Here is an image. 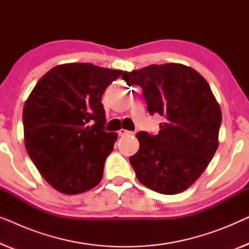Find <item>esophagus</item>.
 <instances>
[{"label":"esophagus","instance_id":"1","mask_svg":"<svg viewBox=\"0 0 249 249\" xmlns=\"http://www.w3.org/2000/svg\"><path fill=\"white\" fill-rule=\"evenodd\" d=\"M127 135H134V132L125 130V129H120V130H119V136H127Z\"/></svg>","mask_w":249,"mask_h":249}]
</instances>
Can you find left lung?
Instances as JSON below:
<instances>
[{
    "mask_svg": "<svg viewBox=\"0 0 249 249\" xmlns=\"http://www.w3.org/2000/svg\"><path fill=\"white\" fill-rule=\"evenodd\" d=\"M121 77L128 86L142 87L147 111L164 119L158 135H136L141 146L129 158L136 177L156 193H182L199 178L219 145L222 114L210 85L179 63L152 64Z\"/></svg>",
    "mask_w": 249,
    "mask_h": 249,
    "instance_id": "left-lung-1",
    "label": "left lung"
}]
</instances>
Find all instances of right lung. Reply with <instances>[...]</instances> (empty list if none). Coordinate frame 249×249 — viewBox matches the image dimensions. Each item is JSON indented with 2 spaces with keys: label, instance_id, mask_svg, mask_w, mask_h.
Instances as JSON below:
<instances>
[{
  "label": "right lung",
  "instance_id": "obj_1",
  "mask_svg": "<svg viewBox=\"0 0 249 249\" xmlns=\"http://www.w3.org/2000/svg\"><path fill=\"white\" fill-rule=\"evenodd\" d=\"M124 71L91 63L54 67L22 112L27 153L53 188L76 195L97 186L118 136L107 132L102 95Z\"/></svg>",
  "mask_w": 249,
  "mask_h": 249
}]
</instances>
